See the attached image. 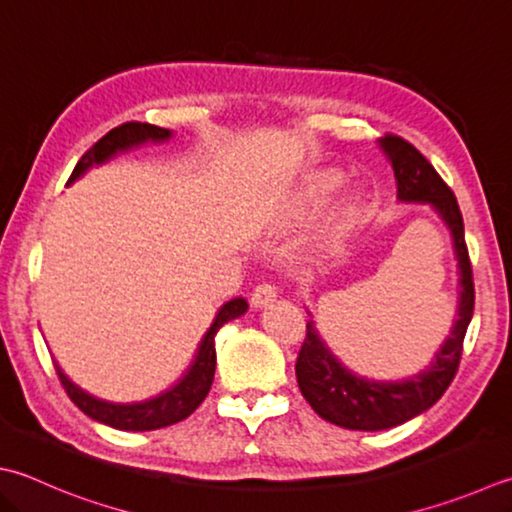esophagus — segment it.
<instances>
[{
	"mask_svg": "<svg viewBox=\"0 0 512 512\" xmlns=\"http://www.w3.org/2000/svg\"><path fill=\"white\" fill-rule=\"evenodd\" d=\"M276 301V287L274 285H267V283H263V285H258L254 292H252V298H249V303H252V307H267V305H272Z\"/></svg>",
	"mask_w": 512,
	"mask_h": 512,
	"instance_id": "obj_1",
	"label": "esophagus"
}]
</instances>
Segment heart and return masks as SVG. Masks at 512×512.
Instances as JSON below:
<instances>
[{
  "label": "heart",
  "mask_w": 512,
  "mask_h": 512,
  "mask_svg": "<svg viewBox=\"0 0 512 512\" xmlns=\"http://www.w3.org/2000/svg\"><path fill=\"white\" fill-rule=\"evenodd\" d=\"M330 189H332L330 185H323L321 189H318V191H316V198H325L327 194H330Z\"/></svg>",
  "instance_id": "obj_1"
}]
</instances>
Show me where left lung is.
<instances>
[{
  "mask_svg": "<svg viewBox=\"0 0 512 512\" xmlns=\"http://www.w3.org/2000/svg\"><path fill=\"white\" fill-rule=\"evenodd\" d=\"M379 147L392 165L397 198L430 205L448 227L459 269V292L455 323L430 365L397 381H374L352 372L321 339L314 321H307V336L296 359L301 394L318 417L334 426L365 432L401 426L435 406L455 379L464 336L475 310V283L464 238V218L455 194L410 142L399 136H385L379 138Z\"/></svg>",
  "mask_w": 512,
  "mask_h": 512,
  "instance_id": "obj_1",
  "label": "left lung"
}]
</instances>
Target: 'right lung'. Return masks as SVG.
Returning <instances> with one entry per match:
<instances>
[{"label": "right lung", "mask_w": 512, "mask_h": 512, "mask_svg": "<svg viewBox=\"0 0 512 512\" xmlns=\"http://www.w3.org/2000/svg\"><path fill=\"white\" fill-rule=\"evenodd\" d=\"M169 138H171V131L156 127V124H147V122L120 124V127L111 129L104 138H100L89 151L84 153L80 162L75 165L69 182H66V187L73 185L77 178H82L89 169L104 165V162L120 156V153L138 149L147 142H153V144L167 142ZM245 312H247L245 298H231V301H227L223 307H220L214 323H211L205 336H202V341L198 343L194 361L189 363L185 374H182L171 388L162 390L151 399L133 401V403L104 401L82 390L80 385H75L69 376L64 374V370L60 368V363L57 361H53L55 372L60 376V381L64 385L66 394L71 397V401L93 421H100L104 426H111L115 430H133V432L167 428V426H173V423L187 419L189 414L194 412L202 401H205L211 383H214V372H216L214 336L225 323L234 321V318L243 316Z\"/></svg>", "instance_id": "1"}]
</instances>
